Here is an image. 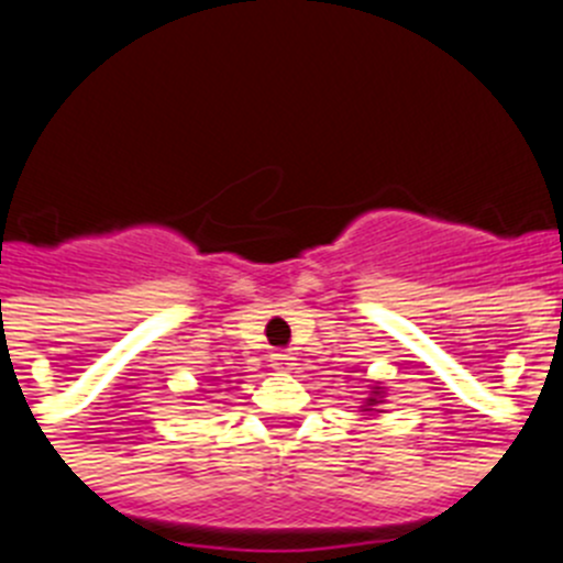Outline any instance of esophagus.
Listing matches in <instances>:
<instances>
[{
  "mask_svg": "<svg viewBox=\"0 0 563 563\" xmlns=\"http://www.w3.org/2000/svg\"><path fill=\"white\" fill-rule=\"evenodd\" d=\"M294 355H288V353H275L272 355V366H275L277 372H291L294 369Z\"/></svg>",
  "mask_w": 563,
  "mask_h": 563,
  "instance_id": "obj_1",
  "label": "esophagus"
}]
</instances>
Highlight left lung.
Returning a JSON list of instances; mask_svg holds the SVG:
<instances>
[{
    "mask_svg": "<svg viewBox=\"0 0 563 563\" xmlns=\"http://www.w3.org/2000/svg\"><path fill=\"white\" fill-rule=\"evenodd\" d=\"M377 394V391H375ZM369 406H375V397H369Z\"/></svg>",
    "mask_w": 563,
    "mask_h": 563,
    "instance_id": "8db88e82",
    "label": "left lung"
}]
</instances>
